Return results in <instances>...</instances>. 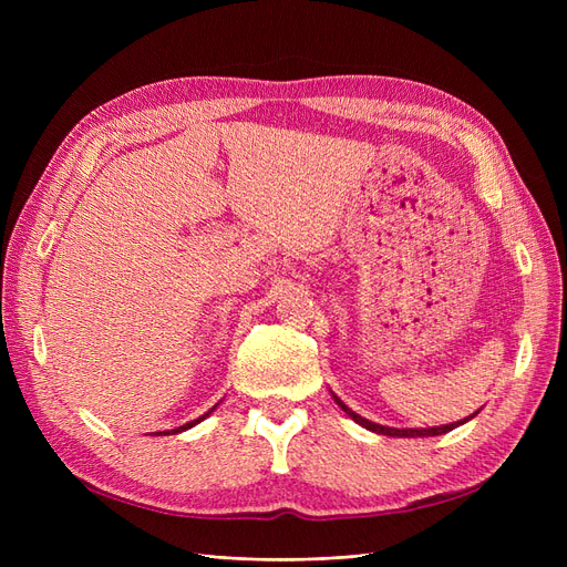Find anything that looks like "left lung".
I'll return each mask as SVG.
<instances>
[{
  "label": "left lung",
  "instance_id": "left-lung-1",
  "mask_svg": "<svg viewBox=\"0 0 567 567\" xmlns=\"http://www.w3.org/2000/svg\"><path fill=\"white\" fill-rule=\"evenodd\" d=\"M333 394V392H331ZM333 400H336V404L346 411V414L352 419V421H357L359 425L362 427H367V431H371V433H379V435H390V437H433V435H442V433H450V431H454L456 425H463L466 421H471L473 416H468V419H463V421H456V423H450V425H435V427H388V425H381V423H373V421H369V419H364V416H359V414H354V411L350 409V406H346L340 402V398H336L333 394Z\"/></svg>",
  "mask_w": 567,
  "mask_h": 567
}]
</instances>
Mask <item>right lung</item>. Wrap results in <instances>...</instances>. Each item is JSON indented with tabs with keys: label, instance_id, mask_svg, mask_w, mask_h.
Here are the masks:
<instances>
[{
	"label": "right lung",
	"instance_id": "right-lung-1",
	"mask_svg": "<svg viewBox=\"0 0 567 567\" xmlns=\"http://www.w3.org/2000/svg\"><path fill=\"white\" fill-rule=\"evenodd\" d=\"M215 409H217V404H215V406H213L210 411H205V414H203V416H198V419H194V421H188V423H184V425L175 427V431H173V433H184V431H188V427H194V425H196V423H200L203 419H208V416L213 414V411H215ZM167 433H169V431H167Z\"/></svg>",
	"mask_w": 567,
	"mask_h": 567
}]
</instances>
